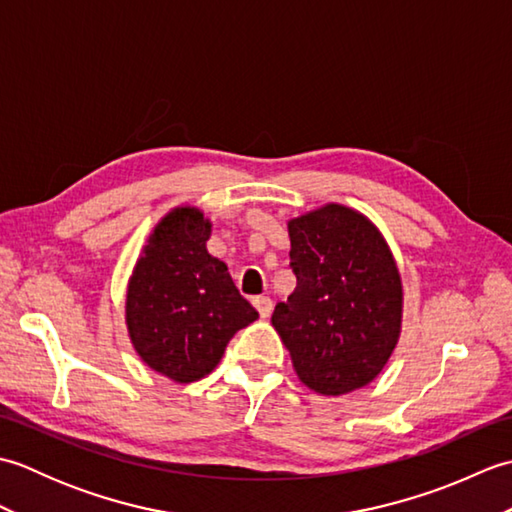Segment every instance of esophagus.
Wrapping results in <instances>:
<instances>
[{"mask_svg": "<svg viewBox=\"0 0 512 512\" xmlns=\"http://www.w3.org/2000/svg\"><path fill=\"white\" fill-rule=\"evenodd\" d=\"M253 306L257 308L259 317H262V319H268L270 312H273V301H270L268 297H255L253 299Z\"/></svg>", "mask_w": 512, "mask_h": 512, "instance_id": "esophagus-1", "label": "esophagus"}]
</instances>
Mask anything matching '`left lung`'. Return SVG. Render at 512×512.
I'll use <instances>...</instances> for the list:
<instances>
[{"instance_id": "left-lung-1", "label": "left lung", "mask_w": 512, "mask_h": 512, "mask_svg": "<svg viewBox=\"0 0 512 512\" xmlns=\"http://www.w3.org/2000/svg\"><path fill=\"white\" fill-rule=\"evenodd\" d=\"M297 288L273 325L297 376L325 396L365 387L398 343L402 284L378 228L354 209L325 204L288 222Z\"/></svg>"}]
</instances>
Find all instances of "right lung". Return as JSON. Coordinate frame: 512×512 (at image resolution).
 Returning <instances> with one entry per match:
<instances>
[{
  "label": "right lung",
  "mask_w": 512,
  "mask_h": 512,
  "mask_svg": "<svg viewBox=\"0 0 512 512\" xmlns=\"http://www.w3.org/2000/svg\"><path fill=\"white\" fill-rule=\"evenodd\" d=\"M211 222L193 206L160 220L127 286V330L138 356L176 383L220 363L228 341L259 314L206 250Z\"/></svg>",
  "instance_id": "1"
}]
</instances>
